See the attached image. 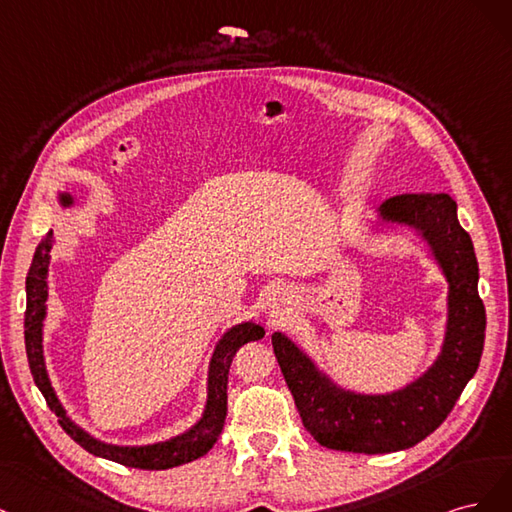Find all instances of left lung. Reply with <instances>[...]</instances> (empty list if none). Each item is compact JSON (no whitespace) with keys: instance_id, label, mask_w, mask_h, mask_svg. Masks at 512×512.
I'll use <instances>...</instances> for the list:
<instances>
[{"instance_id":"obj_1","label":"left lung","mask_w":512,"mask_h":512,"mask_svg":"<svg viewBox=\"0 0 512 512\" xmlns=\"http://www.w3.org/2000/svg\"><path fill=\"white\" fill-rule=\"evenodd\" d=\"M383 223L408 225L427 240L449 283L442 351L417 381L385 395L338 387L285 334H272L287 387L306 430L319 444L349 453H393L415 447L449 417L483 355L485 306L478 298L474 246L447 193H404L378 208Z\"/></svg>"}]
</instances>
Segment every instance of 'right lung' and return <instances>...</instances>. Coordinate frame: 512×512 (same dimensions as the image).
Masks as SVG:
<instances>
[{"label":"right lung","instance_id":"1","mask_svg":"<svg viewBox=\"0 0 512 512\" xmlns=\"http://www.w3.org/2000/svg\"><path fill=\"white\" fill-rule=\"evenodd\" d=\"M51 249H53V229L48 232L38 249L34 253L27 272V310H25V349L29 370L38 389L42 391L44 400L55 415L59 417V425L72 440H76L82 449L104 457L110 461H117L127 468H140V470H168L180 464H189V461L206 455L214 442H217L225 415H227V374L232 359L242 344L263 338V327L246 321L238 323L232 329H227L223 338L214 346V353L208 368V400L202 419L197 421L191 430L185 434L174 436L166 442L144 444V447H117V444H108L93 438L82 427H78L68 415L57 398V393L48 378L46 364H44V349H42V327L46 317V300H48V263H51Z\"/></svg>","mask_w":512,"mask_h":512}]
</instances>
